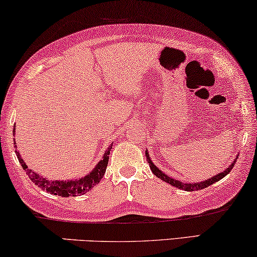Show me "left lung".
<instances>
[{"label":"left lung","mask_w":257,"mask_h":257,"mask_svg":"<svg viewBox=\"0 0 257 257\" xmlns=\"http://www.w3.org/2000/svg\"><path fill=\"white\" fill-rule=\"evenodd\" d=\"M146 157H147V161H149V164H150L151 171L153 172L154 175H157V177L159 178V179H161V180H164L165 182H167V184L174 186V187H177L179 189H185V191H188V192L200 191V189H203V188L208 187V186L215 184L216 181H219L220 179H222V178L226 177V175L229 173L231 170H233L234 165H235V163H236V159L238 158V157L235 158L234 161H233V163H231V165L227 168V170H224L223 172H221V173H219V174L214 175L213 178H209L208 180H205V181H201V182H194V184H185V182L175 180V179L168 177V175L165 174L163 171H160L159 168H158L156 165L153 164V161L150 159V156H149V153H147V151H146Z\"/></svg>","instance_id":"obj_1"}]
</instances>
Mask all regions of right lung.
<instances>
[{
    "instance_id": "1",
    "label": "right lung",
    "mask_w": 257,
    "mask_h": 257,
    "mask_svg": "<svg viewBox=\"0 0 257 257\" xmlns=\"http://www.w3.org/2000/svg\"><path fill=\"white\" fill-rule=\"evenodd\" d=\"M13 132L15 133V127H14ZM112 144L107 147V150L105 151L103 158H101V160L96 165V167L84 178L76 179V180H49V179H45L42 177V175L37 174L36 172L29 170L26 163H24V160L22 159V157H21L19 151L16 150L15 152L20 164L22 165L23 170L27 172V174L29 175V179L35 185L54 195L68 198V196L85 194L87 191H90L94 185L98 184V182L101 180V178H103L105 174V171H106L108 163V154H110Z\"/></svg>"
}]
</instances>
